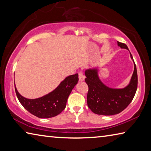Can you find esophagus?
<instances>
[{
  "mask_svg": "<svg viewBox=\"0 0 151 151\" xmlns=\"http://www.w3.org/2000/svg\"><path fill=\"white\" fill-rule=\"evenodd\" d=\"M78 78H79V81L82 82V81H83L84 80H85V75H83V73L80 72L78 73Z\"/></svg>",
  "mask_w": 151,
  "mask_h": 151,
  "instance_id": "esophagus-1",
  "label": "esophagus"
}]
</instances>
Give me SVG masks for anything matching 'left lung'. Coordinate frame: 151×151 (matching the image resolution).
I'll list each match as a JSON object with an SVG mask.
<instances>
[{
	"instance_id": "left-lung-1",
	"label": "left lung",
	"mask_w": 151,
	"mask_h": 151,
	"mask_svg": "<svg viewBox=\"0 0 151 151\" xmlns=\"http://www.w3.org/2000/svg\"><path fill=\"white\" fill-rule=\"evenodd\" d=\"M119 47L128 49L124 43L117 42ZM131 58L133 60L132 56ZM134 62V60H133ZM85 82L88 85L87 104L94 113L110 116L119 114L131 103L136 93L138 76L134 62V72L129 85L122 88H112L103 83L99 77L98 69L89 68L85 70Z\"/></svg>"
}]
</instances>
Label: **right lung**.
Instances as JSON below:
<instances>
[{
  "mask_svg": "<svg viewBox=\"0 0 151 151\" xmlns=\"http://www.w3.org/2000/svg\"><path fill=\"white\" fill-rule=\"evenodd\" d=\"M78 81V74L68 76L54 91L35 99H27L20 95L14 85L15 92L25 109L39 118L48 119L58 115L65 109L68 97Z\"/></svg>",
  "mask_w": 151,
  "mask_h": 151,
  "instance_id": "add662e5",
  "label": "right lung"
}]
</instances>
